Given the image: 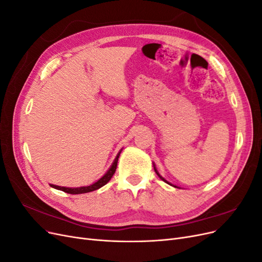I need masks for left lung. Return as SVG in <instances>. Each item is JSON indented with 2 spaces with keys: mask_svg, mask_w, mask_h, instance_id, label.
<instances>
[{
  "mask_svg": "<svg viewBox=\"0 0 262 262\" xmlns=\"http://www.w3.org/2000/svg\"><path fill=\"white\" fill-rule=\"evenodd\" d=\"M154 169H155V172L157 173V176H158V177H160V178H161V179H162L163 181H165V182H166V184H168V185H171V184H169V182H168L167 180H165V179H164V178H163V177H162V176L160 175V173H158V171H157V170H156V168H155V166H154ZM171 186H172V185H171ZM173 187H176V186H173Z\"/></svg>",
  "mask_w": 262,
  "mask_h": 262,
  "instance_id": "left-lung-1",
  "label": "left lung"
}]
</instances>
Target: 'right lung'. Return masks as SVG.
I'll list each match as a JSON object with an SVG mask.
<instances>
[{
    "instance_id": "right-lung-1",
    "label": "right lung",
    "mask_w": 262,
    "mask_h": 262,
    "mask_svg": "<svg viewBox=\"0 0 262 262\" xmlns=\"http://www.w3.org/2000/svg\"><path fill=\"white\" fill-rule=\"evenodd\" d=\"M122 150V149H121ZM121 150L119 152L115 158V161L113 163V165L110 166V168L107 170V172L105 173L104 176H102L99 180H97L95 184L91 185V186H86V187H80V188H67V187H61V186H57V185H50V187L54 188V189H58L61 190V191H64L67 193H71V194H80V193H87V192H91L94 191V190H97L99 188H101L102 186H105L107 182L112 179V177L114 176V173L116 171L117 168V164H118V158L120 156Z\"/></svg>"
}]
</instances>
